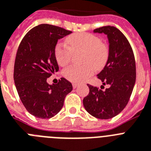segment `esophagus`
Returning a JSON list of instances; mask_svg holds the SVG:
<instances>
[{
  "instance_id": "esophagus-1",
  "label": "esophagus",
  "mask_w": 151,
  "mask_h": 151,
  "mask_svg": "<svg viewBox=\"0 0 151 151\" xmlns=\"http://www.w3.org/2000/svg\"><path fill=\"white\" fill-rule=\"evenodd\" d=\"M77 86H78V84H77V83H73V87L74 89H76Z\"/></svg>"
}]
</instances>
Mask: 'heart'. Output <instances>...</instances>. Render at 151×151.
<instances>
[{"mask_svg":"<svg viewBox=\"0 0 151 151\" xmlns=\"http://www.w3.org/2000/svg\"><path fill=\"white\" fill-rule=\"evenodd\" d=\"M68 46L58 43L55 56L58 64L65 66L70 62L73 53L83 52L82 65H71L65 68L62 75L73 83H81L93 76L95 69L101 70L109 58V48L97 35L87 32L75 33L66 38Z\"/></svg>","mask_w":151,"mask_h":151,"instance_id":"1","label":"heart"}]
</instances>
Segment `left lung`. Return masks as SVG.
<instances>
[{
	"label": "left lung",
	"instance_id": "obj_1",
	"mask_svg": "<svg viewBox=\"0 0 151 151\" xmlns=\"http://www.w3.org/2000/svg\"><path fill=\"white\" fill-rule=\"evenodd\" d=\"M104 33L109 43V58L106 65L97 75L103 84L109 87L103 90L89 84V93L83 99V106L89 114L98 119H111L127 105L136 82V62L127 38L113 26L94 30Z\"/></svg>",
	"mask_w": 151,
	"mask_h": 151
}]
</instances>
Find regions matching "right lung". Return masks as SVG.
Segmentation results:
<instances>
[{"instance_id":"right-lung-1","label":"right lung","mask_w":151,"mask_h":151,"mask_svg":"<svg viewBox=\"0 0 151 151\" xmlns=\"http://www.w3.org/2000/svg\"><path fill=\"white\" fill-rule=\"evenodd\" d=\"M72 33L58 26L42 24L26 34L16 54L14 79L24 106L41 119L53 117L62 109L73 86L65 78L49 85L47 78L58 71L55 48L58 39Z\"/></svg>"}]
</instances>
